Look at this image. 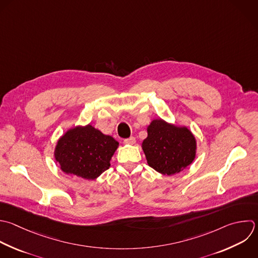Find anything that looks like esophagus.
<instances>
[{"label": "esophagus", "instance_id": "obj_1", "mask_svg": "<svg viewBox=\"0 0 258 258\" xmlns=\"http://www.w3.org/2000/svg\"><path fill=\"white\" fill-rule=\"evenodd\" d=\"M135 142H136V139H135V137H133V136L124 139V143H125V144H134Z\"/></svg>", "mask_w": 258, "mask_h": 258}]
</instances>
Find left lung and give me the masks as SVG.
<instances>
[{
  "label": "left lung",
  "instance_id": "left-lung-1",
  "mask_svg": "<svg viewBox=\"0 0 258 258\" xmlns=\"http://www.w3.org/2000/svg\"><path fill=\"white\" fill-rule=\"evenodd\" d=\"M142 142L147 163L156 171L171 175L189 165L196 156V139L187 128L153 120Z\"/></svg>",
  "mask_w": 258,
  "mask_h": 258
}]
</instances>
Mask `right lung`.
Returning a JSON list of instances; mask_svg holds the SVG:
<instances>
[{
	"label": "right lung",
	"instance_id": "right-lung-1",
	"mask_svg": "<svg viewBox=\"0 0 258 258\" xmlns=\"http://www.w3.org/2000/svg\"><path fill=\"white\" fill-rule=\"evenodd\" d=\"M119 143L93 126L69 130L57 142L55 159L68 174L95 179L110 166Z\"/></svg>",
	"mask_w": 258,
	"mask_h": 258
}]
</instances>
